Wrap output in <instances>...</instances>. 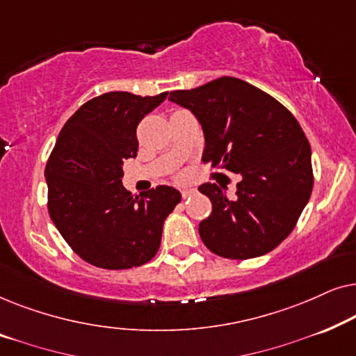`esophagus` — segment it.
I'll use <instances>...</instances> for the list:
<instances>
[{
	"mask_svg": "<svg viewBox=\"0 0 356 356\" xmlns=\"http://www.w3.org/2000/svg\"><path fill=\"white\" fill-rule=\"evenodd\" d=\"M194 193H196V191H194L193 188H183V189H181V196H183V199H188V197H191Z\"/></svg>",
	"mask_w": 356,
	"mask_h": 356,
	"instance_id": "obj_1",
	"label": "esophagus"
}]
</instances>
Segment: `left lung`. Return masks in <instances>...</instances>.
Here are the masks:
<instances>
[{
    "mask_svg": "<svg viewBox=\"0 0 356 356\" xmlns=\"http://www.w3.org/2000/svg\"><path fill=\"white\" fill-rule=\"evenodd\" d=\"M168 99L202 124V162L243 177L235 199L216 183L199 186L212 202V213L199 223L204 245L227 259H251L279 246L314 183L309 143L295 116L264 90L230 76L170 92Z\"/></svg>",
    "mask_w": 356,
    "mask_h": 356,
    "instance_id": "8db88e82",
    "label": "left lung"
}]
</instances>
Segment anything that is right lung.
Segmentation results:
<instances>
[{
    "mask_svg": "<svg viewBox=\"0 0 356 356\" xmlns=\"http://www.w3.org/2000/svg\"><path fill=\"white\" fill-rule=\"evenodd\" d=\"M168 92L140 97L106 92L86 102L63 126L48 157V213L81 259L102 269L143 266L157 254L163 222L181 194L157 186L133 196L123 160L136 157V128Z\"/></svg>",
    "mask_w": 356,
    "mask_h": 356,
    "instance_id": "obj_1",
    "label": "right lung"
}]
</instances>
